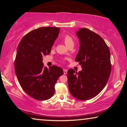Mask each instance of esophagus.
Masks as SVG:
<instances>
[{
    "mask_svg": "<svg viewBox=\"0 0 127 127\" xmlns=\"http://www.w3.org/2000/svg\"><path fill=\"white\" fill-rule=\"evenodd\" d=\"M67 73V69H64V74H66Z\"/></svg>",
    "mask_w": 127,
    "mask_h": 127,
    "instance_id": "obj_1",
    "label": "esophagus"
}]
</instances>
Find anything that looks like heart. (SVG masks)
Returning <instances> with one entry per match:
<instances>
[{
  "mask_svg": "<svg viewBox=\"0 0 127 127\" xmlns=\"http://www.w3.org/2000/svg\"><path fill=\"white\" fill-rule=\"evenodd\" d=\"M64 41L65 43V44L68 47H70L71 46H74V42L73 39H72V37L70 36H69V34H66L64 36Z\"/></svg>",
  "mask_w": 127,
  "mask_h": 127,
  "instance_id": "obj_1",
  "label": "heart"
}]
</instances>
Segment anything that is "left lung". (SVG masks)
<instances>
[{"instance_id":"1","label":"left lung","mask_w":127,"mask_h":127,"mask_svg":"<svg viewBox=\"0 0 127 127\" xmlns=\"http://www.w3.org/2000/svg\"><path fill=\"white\" fill-rule=\"evenodd\" d=\"M80 40V49L75 61L82 70L67 71L69 91L73 96L87 100L96 96L103 89L110 76L112 65L109 48L104 40L87 28L76 33Z\"/></svg>"}]
</instances>
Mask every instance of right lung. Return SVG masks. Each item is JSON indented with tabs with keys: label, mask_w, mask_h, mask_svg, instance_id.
Returning <instances> with one entry per match:
<instances>
[{
	"label": "right lung",
	"mask_w": 127,
	"mask_h": 127,
	"mask_svg": "<svg viewBox=\"0 0 127 127\" xmlns=\"http://www.w3.org/2000/svg\"><path fill=\"white\" fill-rule=\"evenodd\" d=\"M60 28L41 27L25 34L19 43L15 57V72L21 87L28 95L39 100L51 98L55 84L64 74L63 69L53 65L44 66L43 56L48 55Z\"/></svg>",
	"instance_id": "add662e5"
}]
</instances>
